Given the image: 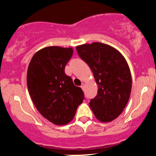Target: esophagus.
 I'll use <instances>...</instances> for the list:
<instances>
[{
	"mask_svg": "<svg viewBox=\"0 0 156 156\" xmlns=\"http://www.w3.org/2000/svg\"><path fill=\"white\" fill-rule=\"evenodd\" d=\"M80 87H81V89H83V90H84V84L82 83L81 86H80Z\"/></svg>",
	"mask_w": 156,
	"mask_h": 156,
	"instance_id": "34e87169",
	"label": "esophagus"
}]
</instances>
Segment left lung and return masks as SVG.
<instances>
[{"mask_svg": "<svg viewBox=\"0 0 156 156\" xmlns=\"http://www.w3.org/2000/svg\"><path fill=\"white\" fill-rule=\"evenodd\" d=\"M76 50L90 67L98 84V94L89 102L91 109L98 120H114L125 108L131 92L128 63L115 48L103 43L82 44Z\"/></svg>", "mask_w": 156, "mask_h": 156, "instance_id": "obj_1", "label": "left lung"}]
</instances>
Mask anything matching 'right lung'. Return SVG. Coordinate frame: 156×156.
Masks as SVG:
<instances>
[{
  "instance_id": "right-lung-1",
  "label": "right lung",
  "mask_w": 156,
  "mask_h": 156,
  "mask_svg": "<svg viewBox=\"0 0 156 156\" xmlns=\"http://www.w3.org/2000/svg\"><path fill=\"white\" fill-rule=\"evenodd\" d=\"M73 48L51 46L32 57L28 72V92L39 112L53 124L66 125L84 100L83 92L64 73Z\"/></svg>"
}]
</instances>
